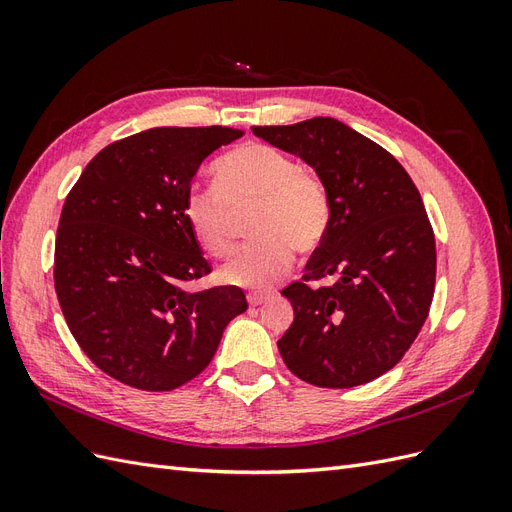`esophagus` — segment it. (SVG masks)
I'll return each instance as SVG.
<instances>
[{
    "label": "esophagus",
    "instance_id": "esophagus-1",
    "mask_svg": "<svg viewBox=\"0 0 512 512\" xmlns=\"http://www.w3.org/2000/svg\"><path fill=\"white\" fill-rule=\"evenodd\" d=\"M267 299H269L267 292H250V294H247V303H250L252 307H256V305H260V303H265Z\"/></svg>",
    "mask_w": 512,
    "mask_h": 512
}]
</instances>
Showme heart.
Masks as SVG:
<instances>
[{
	"mask_svg": "<svg viewBox=\"0 0 512 512\" xmlns=\"http://www.w3.org/2000/svg\"><path fill=\"white\" fill-rule=\"evenodd\" d=\"M215 190H190L183 218L194 239L215 258L235 250V213L252 209L250 232L258 237L220 269L224 284L267 288L290 269L294 247L309 254L322 245L331 224L324 183L286 151L247 143L213 164Z\"/></svg>",
	"mask_w": 512,
	"mask_h": 512,
	"instance_id": "1",
	"label": "heart"
}]
</instances>
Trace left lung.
I'll return each instance as SVG.
<instances>
[{"label":"left lung","mask_w":512,"mask_h":512,"mask_svg":"<svg viewBox=\"0 0 512 512\" xmlns=\"http://www.w3.org/2000/svg\"><path fill=\"white\" fill-rule=\"evenodd\" d=\"M316 170L331 224L303 282L282 290L294 320L277 342L286 367L322 389L380 378L408 352L436 286V239L414 181L389 151L331 117L256 126ZM329 279L327 287L307 281Z\"/></svg>","instance_id":"obj_1"}]
</instances>
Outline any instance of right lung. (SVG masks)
<instances>
[{"label":"right lung","mask_w":512,"mask_h":512,"mask_svg":"<svg viewBox=\"0 0 512 512\" xmlns=\"http://www.w3.org/2000/svg\"><path fill=\"white\" fill-rule=\"evenodd\" d=\"M241 130L151 128L104 147L70 190L55 239V292L76 344L111 378L173 391L203 371L237 286L190 292L211 273L183 218L203 160Z\"/></svg>","instance_id":"obj_1"}]
</instances>
